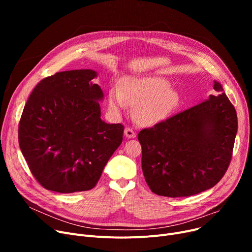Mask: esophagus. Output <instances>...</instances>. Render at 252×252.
<instances>
[{
  "label": "esophagus",
  "instance_id": "34e87169",
  "mask_svg": "<svg viewBox=\"0 0 252 252\" xmlns=\"http://www.w3.org/2000/svg\"><path fill=\"white\" fill-rule=\"evenodd\" d=\"M125 136L126 138H135L136 133H135V130L133 128H130V127L127 126V127L125 128Z\"/></svg>",
  "mask_w": 252,
  "mask_h": 252
}]
</instances>
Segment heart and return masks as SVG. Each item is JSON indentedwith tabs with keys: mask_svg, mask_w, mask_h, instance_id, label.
Returning <instances> with one entry per match:
<instances>
[{
	"mask_svg": "<svg viewBox=\"0 0 252 252\" xmlns=\"http://www.w3.org/2000/svg\"><path fill=\"white\" fill-rule=\"evenodd\" d=\"M111 110L119 113L127 106L135 109L136 121L143 126L164 122L180 105V96L165 78L141 76L126 78L122 91L113 88L108 93Z\"/></svg>",
	"mask_w": 252,
	"mask_h": 252,
	"instance_id": "b5f03b06",
	"label": "heart"
}]
</instances>
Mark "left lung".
I'll return each mask as SVG.
<instances>
[{"label":"left lung","mask_w":252,"mask_h":252,"mask_svg":"<svg viewBox=\"0 0 252 252\" xmlns=\"http://www.w3.org/2000/svg\"><path fill=\"white\" fill-rule=\"evenodd\" d=\"M215 94L152 127L142 129V169L150 190L188 197L213 188L226 174L238 129L237 113L215 82Z\"/></svg>","instance_id":"left-lung-1"}]
</instances>
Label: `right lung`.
I'll use <instances>...</instances> for the list:
<instances>
[{
    "label": "right lung",
    "instance_id": "right-lung-1",
    "mask_svg": "<svg viewBox=\"0 0 252 252\" xmlns=\"http://www.w3.org/2000/svg\"><path fill=\"white\" fill-rule=\"evenodd\" d=\"M97 72H57L39 82L19 122L21 152L35 180L50 191L74 193L94 188L123 142L124 126L101 119L103 92Z\"/></svg>",
    "mask_w": 252,
    "mask_h": 252
}]
</instances>
